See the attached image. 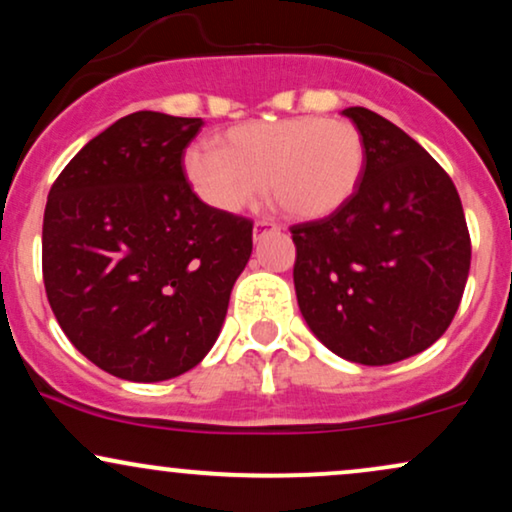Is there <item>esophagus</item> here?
<instances>
[{"label":"esophagus","instance_id":"esophagus-1","mask_svg":"<svg viewBox=\"0 0 512 512\" xmlns=\"http://www.w3.org/2000/svg\"><path fill=\"white\" fill-rule=\"evenodd\" d=\"M276 223L274 221H269V219H257L255 221V228H252V236L255 238H260L262 233H267V231H276Z\"/></svg>","mask_w":512,"mask_h":512}]
</instances>
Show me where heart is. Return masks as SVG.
Instances as JSON below:
<instances>
[{"mask_svg":"<svg viewBox=\"0 0 512 512\" xmlns=\"http://www.w3.org/2000/svg\"><path fill=\"white\" fill-rule=\"evenodd\" d=\"M219 151L192 149L185 173L197 195L221 211H240L264 190L291 219L332 216L356 195L366 142L354 122L298 115L248 122L216 139Z\"/></svg>","mask_w":512,"mask_h":512,"instance_id":"heart-1","label":"heart"}]
</instances>
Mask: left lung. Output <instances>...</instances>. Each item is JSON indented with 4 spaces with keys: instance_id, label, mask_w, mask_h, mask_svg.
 Segmentation results:
<instances>
[{
    "instance_id": "1",
    "label": "left lung",
    "mask_w": 512,
    "mask_h": 512,
    "mask_svg": "<svg viewBox=\"0 0 512 512\" xmlns=\"http://www.w3.org/2000/svg\"><path fill=\"white\" fill-rule=\"evenodd\" d=\"M366 142L356 195L332 216L291 226L298 308L327 349L387 366L450 327L472 240L450 175L383 115L346 108Z\"/></svg>"
}]
</instances>
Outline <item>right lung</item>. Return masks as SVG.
Instances as JSON below:
<instances>
[{
	"instance_id": "1",
	"label": "right lung",
	"mask_w": 512,
	"mask_h": 512,
	"mask_svg": "<svg viewBox=\"0 0 512 512\" xmlns=\"http://www.w3.org/2000/svg\"><path fill=\"white\" fill-rule=\"evenodd\" d=\"M199 117L139 110L93 137L52 182L43 281L69 342L105 373L158 383L219 337L252 252V221L192 192Z\"/></svg>"
}]
</instances>
